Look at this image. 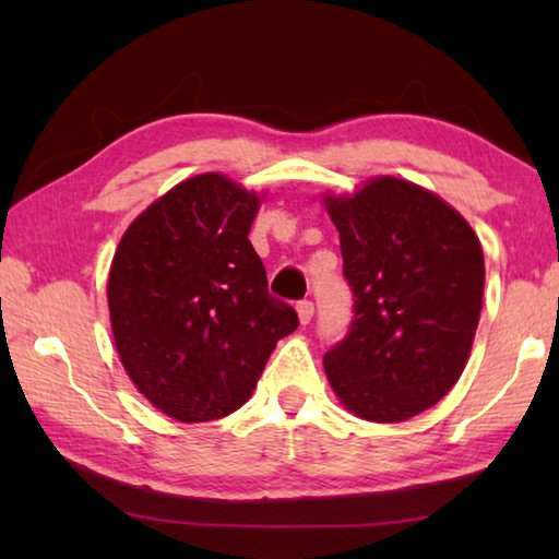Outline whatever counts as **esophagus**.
I'll use <instances>...</instances> for the list:
<instances>
[{"label": "esophagus", "mask_w": 559, "mask_h": 559, "mask_svg": "<svg viewBox=\"0 0 559 559\" xmlns=\"http://www.w3.org/2000/svg\"><path fill=\"white\" fill-rule=\"evenodd\" d=\"M296 310H298V318H300V323L302 325H308L310 323V318H313V313H316V306H313V300H298V306H296Z\"/></svg>", "instance_id": "obj_1"}]
</instances>
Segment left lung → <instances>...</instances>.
I'll return each mask as SVG.
<instances>
[{"label":"left lung","mask_w":559,"mask_h":559,"mask_svg":"<svg viewBox=\"0 0 559 559\" xmlns=\"http://www.w3.org/2000/svg\"><path fill=\"white\" fill-rule=\"evenodd\" d=\"M340 231L353 323L323 362L349 412L404 421L447 394L466 367L484 300V251L437 194L377 177L328 197Z\"/></svg>","instance_id":"left-lung-1"}]
</instances>
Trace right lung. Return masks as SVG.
I'll return each mask as SVG.
<instances>
[{
	"instance_id": "1",
	"label": "right lung",
	"mask_w": 559,
	"mask_h": 559,
	"mask_svg": "<svg viewBox=\"0 0 559 559\" xmlns=\"http://www.w3.org/2000/svg\"><path fill=\"white\" fill-rule=\"evenodd\" d=\"M257 212V194L197 175L147 206L112 259L108 306L122 367L177 421L239 409L278 340L298 328L249 241Z\"/></svg>"
}]
</instances>
